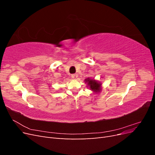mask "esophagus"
Masks as SVG:
<instances>
[{
	"label": "esophagus",
	"instance_id": "1",
	"mask_svg": "<svg viewBox=\"0 0 155 155\" xmlns=\"http://www.w3.org/2000/svg\"><path fill=\"white\" fill-rule=\"evenodd\" d=\"M72 78L73 79H76L78 78V74H72Z\"/></svg>",
	"mask_w": 155,
	"mask_h": 155
}]
</instances>
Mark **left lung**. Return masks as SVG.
<instances>
[{
  "mask_svg": "<svg viewBox=\"0 0 155 155\" xmlns=\"http://www.w3.org/2000/svg\"><path fill=\"white\" fill-rule=\"evenodd\" d=\"M85 83H87L88 87L90 88L91 90L95 92H100L101 91V84L96 80L93 79L87 78L85 79Z\"/></svg>",
  "mask_w": 155,
  "mask_h": 155,
  "instance_id": "left-lung-1",
  "label": "left lung"
}]
</instances>
